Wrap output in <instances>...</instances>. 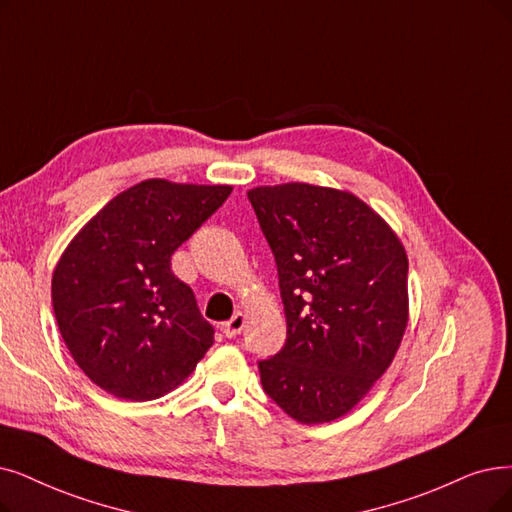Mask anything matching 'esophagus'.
Returning <instances> with one entry per match:
<instances>
[{
    "label": "esophagus",
    "mask_w": 512,
    "mask_h": 512,
    "mask_svg": "<svg viewBox=\"0 0 512 512\" xmlns=\"http://www.w3.org/2000/svg\"><path fill=\"white\" fill-rule=\"evenodd\" d=\"M243 325H245V315L237 313V315H233L229 321H224L220 330H222V334L227 336V338H235V336L241 334Z\"/></svg>",
    "instance_id": "esophagus-1"
}]
</instances>
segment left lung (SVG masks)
<instances>
[{
	"label": "left lung",
	"instance_id": "1",
	"mask_svg": "<svg viewBox=\"0 0 512 512\" xmlns=\"http://www.w3.org/2000/svg\"><path fill=\"white\" fill-rule=\"evenodd\" d=\"M248 199L279 273L288 338L258 361L260 382L302 424L332 422L393 363L410 317L407 254L349 191L285 182Z\"/></svg>",
	"mask_w": 512,
	"mask_h": 512
}]
</instances>
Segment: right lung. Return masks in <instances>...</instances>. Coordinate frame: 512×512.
I'll list each match as a JSON object with an SVG mask.
<instances>
[{
    "mask_svg": "<svg viewBox=\"0 0 512 512\" xmlns=\"http://www.w3.org/2000/svg\"><path fill=\"white\" fill-rule=\"evenodd\" d=\"M229 185L149 178L113 197L56 262L52 306L75 363L117 399L174 391L214 344L172 254L227 197Z\"/></svg>",
    "mask_w": 512,
    "mask_h": 512,
    "instance_id": "obj_1",
    "label": "right lung"
}]
</instances>
